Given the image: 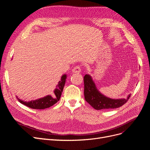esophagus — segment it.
Here are the masks:
<instances>
[{"label":"esophagus","mask_w":150,"mask_h":150,"mask_svg":"<svg viewBox=\"0 0 150 150\" xmlns=\"http://www.w3.org/2000/svg\"><path fill=\"white\" fill-rule=\"evenodd\" d=\"M81 69L80 66H76L73 68V69H72V72H74V73H79V72H81Z\"/></svg>","instance_id":"obj_1"}]
</instances>
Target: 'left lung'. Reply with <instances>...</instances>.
Masks as SVG:
<instances>
[{"label": "left lung", "mask_w": 150, "mask_h": 150, "mask_svg": "<svg viewBox=\"0 0 150 150\" xmlns=\"http://www.w3.org/2000/svg\"><path fill=\"white\" fill-rule=\"evenodd\" d=\"M84 84L85 100L96 110L120 108L128 101L131 96L129 94L126 99H111L104 96L99 91L91 76L89 74L84 76Z\"/></svg>", "instance_id": "8db88e82"}]
</instances>
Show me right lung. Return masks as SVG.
<instances>
[{
  "instance_id": "right-lung-1",
  "label": "right lung",
  "mask_w": 150,
  "mask_h": 150,
  "mask_svg": "<svg viewBox=\"0 0 150 150\" xmlns=\"http://www.w3.org/2000/svg\"><path fill=\"white\" fill-rule=\"evenodd\" d=\"M66 78V74L62 76L61 81H59L57 85L56 86V88L54 89L53 94L51 95H47V96L44 98L35 99V100H32L28 102L22 101L17 97V99L21 103L32 109L44 110V109L48 108L53 106L54 104H56L57 101H59L63 88H64V86L65 85Z\"/></svg>"
}]
</instances>
